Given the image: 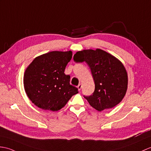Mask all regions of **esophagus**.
I'll return each instance as SVG.
<instances>
[{
  "instance_id": "34e87169",
  "label": "esophagus",
  "mask_w": 151,
  "mask_h": 151,
  "mask_svg": "<svg viewBox=\"0 0 151 151\" xmlns=\"http://www.w3.org/2000/svg\"><path fill=\"white\" fill-rule=\"evenodd\" d=\"M77 87H78V89L79 91L81 90V89H82V84H81V83L79 84V85H78V86H77Z\"/></svg>"
}]
</instances>
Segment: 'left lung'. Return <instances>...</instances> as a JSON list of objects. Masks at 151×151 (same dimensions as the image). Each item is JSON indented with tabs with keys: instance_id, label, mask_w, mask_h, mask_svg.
<instances>
[{
	"instance_id": "left-lung-1",
	"label": "left lung",
	"mask_w": 151,
	"mask_h": 151,
	"mask_svg": "<svg viewBox=\"0 0 151 151\" xmlns=\"http://www.w3.org/2000/svg\"><path fill=\"white\" fill-rule=\"evenodd\" d=\"M76 62L85 61L91 70L95 89L90 96H84L90 106L101 111L116 106L127 89V73L123 64L114 56L100 49L86 50L75 54Z\"/></svg>"
}]
</instances>
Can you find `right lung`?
Instances as JSON below:
<instances>
[{"label":"right lung","instance_id":"1","mask_svg":"<svg viewBox=\"0 0 151 151\" xmlns=\"http://www.w3.org/2000/svg\"><path fill=\"white\" fill-rule=\"evenodd\" d=\"M73 52L51 51L36 57L24 75V89L30 100L42 109L57 111L78 93L70 85V76L64 71Z\"/></svg>","mask_w":151,"mask_h":151}]
</instances>
